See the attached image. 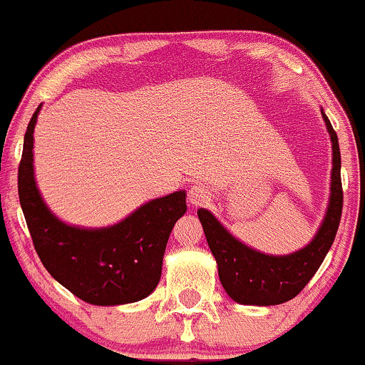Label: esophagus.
<instances>
[{
	"label": "esophagus",
	"mask_w": 365,
	"mask_h": 365,
	"mask_svg": "<svg viewBox=\"0 0 365 365\" xmlns=\"http://www.w3.org/2000/svg\"><path fill=\"white\" fill-rule=\"evenodd\" d=\"M209 202H210V192L207 187L193 185L190 190H188V204L192 207L207 205Z\"/></svg>",
	"instance_id": "esophagus-1"
}]
</instances>
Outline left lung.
Here are the masks:
<instances>
[{"mask_svg": "<svg viewBox=\"0 0 365 365\" xmlns=\"http://www.w3.org/2000/svg\"><path fill=\"white\" fill-rule=\"evenodd\" d=\"M331 141L330 198L324 222L310 244L286 256H271L246 246L224 227L209 210L198 209L207 244L217 261L219 278L225 293L241 305L269 307L289 302L297 297L324 262L334 244L344 205L340 180L339 138L322 109Z\"/></svg>", "mask_w": 365, "mask_h": 365, "instance_id": "1", "label": "left lung"}]
</instances>
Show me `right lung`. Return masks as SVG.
<instances>
[{"mask_svg": "<svg viewBox=\"0 0 365 365\" xmlns=\"http://www.w3.org/2000/svg\"><path fill=\"white\" fill-rule=\"evenodd\" d=\"M31 116L18 167V195L31 241L45 269L77 298L113 307L140 302L160 283L170 232L187 212L185 192L155 198L121 222L103 229L68 225L41 198L34 172Z\"/></svg>", "mask_w": 365, "mask_h": 365, "instance_id": "1", "label": "right lung"}]
</instances>
